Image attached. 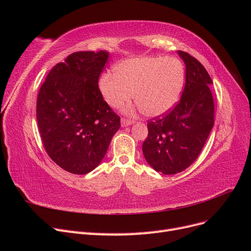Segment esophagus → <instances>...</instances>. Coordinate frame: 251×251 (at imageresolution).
<instances>
[{"label":"esophagus","mask_w":251,"mask_h":251,"mask_svg":"<svg viewBox=\"0 0 251 251\" xmlns=\"http://www.w3.org/2000/svg\"><path fill=\"white\" fill-rule=\"evenodd\" d=\"M134 124L133 120L130 119H126V118H121V126H131Z\"/></svg>","instance_id":"1"}]
</instances>
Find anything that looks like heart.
Segmentation results:
<instances>
[{"label": "heart", "instance_id": "1", "mask_svg": "<svg viewBox=\"0 0 251 251\" xmlns=\"http://www.w3.org/2000/svg\"><path fill=\"white\" fill-rule=\"evenodd\" d=\"M100 78L103 100L112 108H120L134 96L138 109L148 116H160L179 100L185 70L174 56H141L124 59ZM126 109V112H132Z\"/></svg>", "mask_w": 251, "mask_h": 251}]
</instances>
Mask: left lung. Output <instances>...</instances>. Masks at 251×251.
<instances>
[{
  "label": "left lung",
  "instance_id": "obj_1",
  "mask_svg": "<svg viewBox=\"0 0 251 251\" xmlns=\"http://www.w3.org/2000/svg\"><path fill=\"white\" fill-rule=\"evenodd\" d=\"M178 54L185 64L183 93L174 110L148 121L149 135L142 144L147 162L164 175L184 171L196 160L215 123L209 74L188 53Z\"/></svg>",
  "mask_w": 251,
  "mask_h": 251
}]
</instances>
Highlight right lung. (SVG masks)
<instances>
[{"mask_svg":"<svg viewBox=\"0 0 251 251\" xmlns=\"http://www.w3.org/2000/svg\"><path fill=\"white\" fill-rule=\"evenodd\" d=\"M108 51H79L52 68L36 101V119L49 157L63 170L85 175L100 164L120 117L103 100L98 78Z\"/></svg>","mask_w":251,"mask_h":251,"instance_id":"obj_1","label":"right lung"}]
</instances>
